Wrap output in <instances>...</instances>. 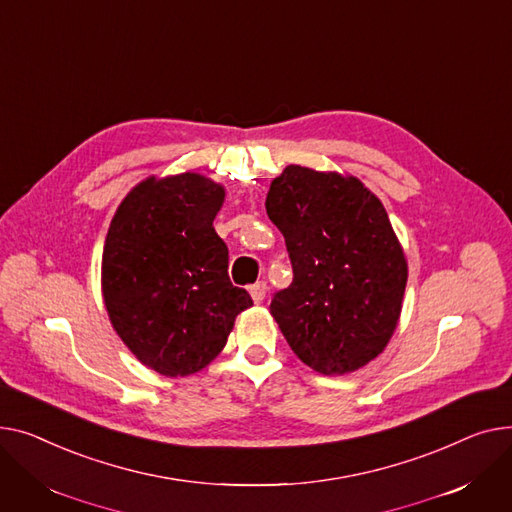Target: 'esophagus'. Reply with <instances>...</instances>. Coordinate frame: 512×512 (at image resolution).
<instances>
[{"mask_svg": "<svg viewBox=\"0 0 512 512\" xmlns=\"http://www.w3.org/2000/svg\"><path fill=\"white\" fill-rule=\"evenodd\" d=\"M266 283L264 281H258V283H254V285H250V295H252V299L256 304H260L262 299L266 297Z\"/></svg>", "mask_w": 512, "mask_h": 512, "instance_id": "1", "label": "esophagus"}]
</instances>
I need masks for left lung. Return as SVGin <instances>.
Returning a JSON list of instances; mask_svg holds the SVG:
<instances>
[{
  "label": "left lung",
  "instance_id": "8db88e82",
  "mask_svg": "<svg viewBox=\"0 0 512 512\" xmlns=\"http://www.w3.org/2000/svg\"><path fill=\"white\" fill-rule=\"evenodd\" d=\"M266 213L293 266L270 302L293 353L326 376L372 362L395 333L407 285L382 202L357 177L289 165L270 184Z\"/></svg>",
  "mask_w": 512,
  "mask_h": 512
}]
</instances>
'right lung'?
<instances>
[{
    "mask_svg": "<svg viewBox=\"0 0 512 512\" xmlns=\"http://www.w3.org/2000/svg\"><path fill=\"white\" fill-rule=\"evenodd\" d=\"M225 190L200 173L148 177L119 204L103 248V299L128 349L163 376H190L221 353L252 306L229 281L213 221Z\"/></svg>",
    "mask_w": 512,
    "mask_h": 512,
    "instance_id": "1",
    "label": "right lung"
}]
</instances>
